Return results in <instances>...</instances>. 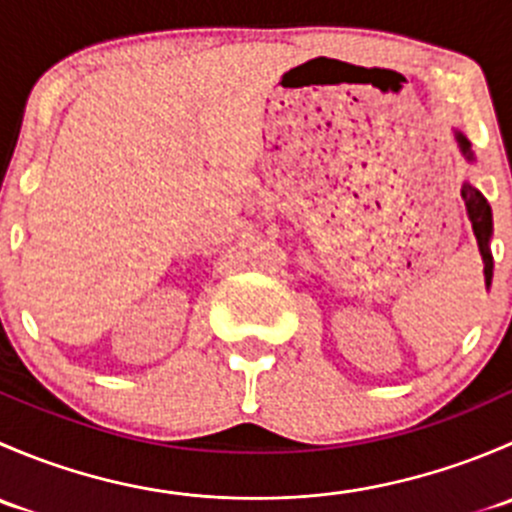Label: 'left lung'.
Here are the masks:
<instances>
[{
    "label": "left lung",
    "mask_w": 512,
    "mask_h": 512,
    "mask_svg": "<svg viewBox=\"0 0 512 512\" xmlns=\"http://www.w3.org/2000/svg\"><path fill=\"white\" fill-rule=\"evenodd\" d=\"M456 141L461 146V153L466 156V160H473L471 153V143L463 133H456ZM461 198L466 203V213L468 220L473 225V235L478 240V250L480 257H483V272H485V285L490 287V280H493V255H490V235H493V213H490L488 200L483 198L478 188H473L471 183H463L461 188Z\"/></svg>",
    "instance_id": "1"
}]
</instances>
